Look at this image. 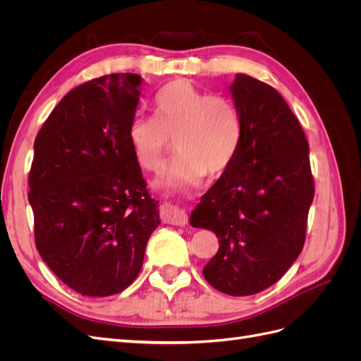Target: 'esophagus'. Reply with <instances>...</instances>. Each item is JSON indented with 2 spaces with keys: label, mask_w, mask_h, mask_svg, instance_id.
Instances as JSON below:
<instances>
[{
  "label": "esophagus",
  "mask_w": 361,
  "mask_h": 361,
  "mask_svg": "<svg viewBox=\"0 0 361 361\" xmlns=\"http://www.w3.org/2000/svg\"><path fill=\"white\" fill-rule=\"evenodd\" d=\"M161 220L167 224L174 226H185L188 223V215L179 206H174L171 203L162 204L161 207Z\"/></svg>",
  "instance_id": "obj_1"
}]
</instances>
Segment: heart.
<instances>
[{"label":"heart","mask_w":361,"mask_h":361,"mask_svg":"<svg viewBox=\"0 0 361 361\" xmlns=\"http://www.w3.org/2000/svg\"><path fill=\"white\" fill-rule=\"evenodd\" d=\"M154 104L155 116L130 122L129 143L141 167L158 171L174 140L178 155L159 185L190 187L231 167L243 138L241 116L231 99L176 80L162 87Z\"/></svg>","instance_id":"b5f03b06"}]
</instances>
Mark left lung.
Segmentation results:
<instances>
[{"label":"left lung","instance_id":"obj_1","mask_svg":"<svg viewBox=\"0 0 361 361\" xmlns=\"http://www.w3.org/2000/svg\"><path fill=\"white\" fill-rule=\"evenodd\" d=\"M231 93L241 116L238 154L190 216L220 243L203 268L212 288L232 297L265 290L301 253L314 195L309 143L281 94L238 73Z\"/></svg>","mask_w":361,"mask_h":361}]
</instances>
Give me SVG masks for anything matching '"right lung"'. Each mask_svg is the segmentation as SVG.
Returning a JSON list of instances; mask_svg holds the SVG:
<instances>
[{
  "mask_svg": "<svg viewBox=\"0 0 361 361\" xmlns=\"http://www.w3.org/2000/svg\"><path fill=\"white\" fill-rule=\"evenodd\" d=\"M141 82L135 73H111L75 87L35 140L28 202L36 248L85 297L125 290L161 223L129 143Z\"/></svg>",
  "mask_w": 361,
  "mask_h": 361,
  "instance_id": "right-lung-1",
  "label": "right lung"
}]
</instances>
